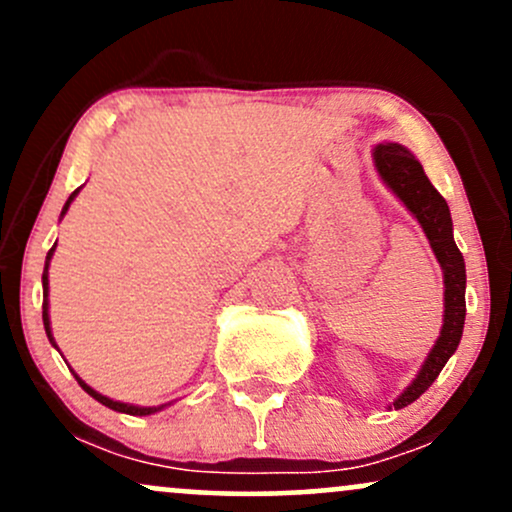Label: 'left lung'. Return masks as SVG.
I'll list each match as a JSON object with an SVG mask.
<instances>
[{
  "mask_svg": "<svg viewBox=\"0 0 512 512\" xmlns=\"http://www.w3.org/2000/svg\"><path fill=\"white\" fill-rule=\"evenodd\" d=\"M373 161L385 185L402 199L404 207L416 216V221L424 228L428 243H431L440 267H443L445 284L443 330H440L438 342L431 349V354H428L414 383L395 399V409H402L424 395L428 387L433 385V380L440 375L445 363H448V358L457 351V344L462 339L464 313H467V305H464L467 272H464L462 252L457 250L455 238H452L448 202L440 197V192L426 178L421 163L399 144H378L373 149Z\"/></svg>",
  "mask_w": 512,
  "mask_h": 512,
  "instance_id": "1",
  "label": "left lung"
}]
</instances>
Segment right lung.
Returning <instances> with one entry per match:
<instances>
[{
  "instance_id": "right-lung-1",
  "label": "right lung",
  "mask_w": 512,
  "mask_h": 512,
  "mask_svg": "<svg viewBox=\"0 0 512 512\" xmlns=\"http://www.w3.org/2000/svg\"><path fill=\"white\" fill-rule=\"evenodd\" d=\"M79 190H81V187H79ZM79 190H74L72 195H69L67 204H64V209H62V216L67 214L69 204L74 202V197L79 195ZM52 252H55V245H52L50 252H48V262H45V272H43V325H45V332H48V339H50V342H52V346H57V344H55V339H52V330H50V315H48V267H50V260H52ZM74 378H76V383H79L81 387H84V390H86L88 395H91L93 399H98V402L105 404V407H108V409L122 411V414H132V416H146V414H154V411H158V409H163V407H134V404L115 402V399L105 397V395H101V392H96V390H93L91 385H86L84 380H81L79 375H76V373H74Z\"/></svg>"
}]
</instances>
